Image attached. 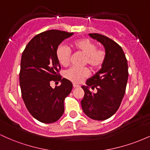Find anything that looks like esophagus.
I'll use <instances>...</instances> for the list:
<instances>
[{
  "instance_id": "esophagus-1",
  "label": "esophagus",
  "mask_w": 150,
  "mask_h": 150,
  "mask_svg": "<svg viewBox=\"0 0 150 150\" xmlns=\"http://www.w3.org/2000/svg\"><path fill=\"white\" fill-rule=\"evenodd\" d=\"M80 87V85H76V84H75V83L73 84V87H74V88H76V87Z\"/></svg>"
}]
</instances>
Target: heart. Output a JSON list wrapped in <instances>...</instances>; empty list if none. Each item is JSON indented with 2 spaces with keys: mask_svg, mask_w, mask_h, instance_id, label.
<instances>
[{
  "mask_svg": "<svg viewBox=\"0 0 150 150\" xmlns=\"http://www.w3.org/2000/svg\"><path fill=\"white\" fill-rule=\"evenodd\" d=\"M73 46L77 52L85 56L84 64L88 65L93 70L101 68L106 58V52L104 49H97V45L88 39H78L73 42ZM56 57L60 64L67 66L70 63L71 51L66 46L60 45L56 50ZM89 75V70L86 68H70L64 73L65 78L77 84L82 82Z\"/></svg>",
  "mask_w": 150,
  "mask_h": 150,
  "instance_id": "obj_1",
  "label": "heart"
}]
</instances>
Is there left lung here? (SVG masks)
<instances>
[{
  "instance_id": "obj_1",
  "label": "left lung",
  "mask_w": 150,
  "mask_h": 150,
  "mask_svg": "<svg viewBox=\"0 0 150 150\" xmlns=\"http://www.w3.org/2000/svg\"><path fill=\"white\" fill-rule=\"evenodd\" d=\"M103 44L106 58L101 68L82 86L85 95L81 101L84 113L97 120L108 119L116 112L125 92L128 78V66L121 46L106 36L89 34ZM96 88L98 92L92 94L88 87Z\"/></svg>"
}]
</instances>
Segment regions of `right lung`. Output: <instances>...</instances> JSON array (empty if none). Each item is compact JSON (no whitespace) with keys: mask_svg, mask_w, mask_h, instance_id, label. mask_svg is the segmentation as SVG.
<instances>
[{"mask_svg":"<svg viewBox=\"0 0 150 150\" xmlns=\"http://www.w3.org/2000/svg\"><path fill=\"white\" fill-rule=\"evenodd\" d=\"M73 33L57 30L37 34L26 46L22 55L20 85L27 110L44 123L57 121L64 113L65 98L73 89L70 80L62 78L61 65L56 57L59 44ZM51 81H60L53 89Z\"/></svg>","mask_w":150,"mask_h":150,"instance_id":"add662e5","label":"right lung"}]
</instances>
